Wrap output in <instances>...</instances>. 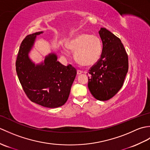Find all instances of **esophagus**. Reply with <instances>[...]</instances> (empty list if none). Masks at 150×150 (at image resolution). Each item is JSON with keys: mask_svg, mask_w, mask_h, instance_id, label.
<instances>
[{"mask_svg": "<svg viewBox=\"0 0 150 150\" xmlns=\"http://www.w3.org/2000/svg\"><path fill=\"white\" fill-rule=\"evenodd\" d=\"M77 73V75H81V74H82V71H81V70H79L78 69Z\"/></svg>", "mask_w": 150, "mask_h": 150, "instance_id": "obj_1", "label": "esophagus"}]
</instances>
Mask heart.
I'll return each mask as SVG.
<instances>
[{
	"mask_svg": "<svg viewBox=\"0 0 150 150\" xmlns=\"http://www.w3.org/2000/svg\"><path fill=\"white\" fill-rule=\"evenodd\" d=\"M68 48L75 51L76 60L83 66H91L100 58L103 52V43L96 35L80 33L73 36L62 46V53L69 56Z\"/></svg>",
	"mask_w": 150,
	"mask_h": 150,
	"instance_id": "obj_1",
	"label": "heart"
}]
</instances>
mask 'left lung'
<instances>
[{"label": "left lung", "mask_w": 150, "mask_h": 150, "mask_svg": "<svg viewBox=\"0 0 150 150\" xmlns=\"http://www.w3.org/2000/svg\"><path fill=\"white\" fill-rule=\"evenodd\" d=\"M98 33L103 52L90 69L88 86L96 99L104 101L113 97L122 88L128 70V57L121 40L114 34L104 28Z\"/></svg>", "instance_id": "8db88e82"}]
</instances>
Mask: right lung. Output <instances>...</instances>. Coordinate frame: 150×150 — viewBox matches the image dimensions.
Segmentation results:
<instances>
[{"mask_svg": "<svg viewBox=\"0 0 150 150\" xmlns=\"http://www.w3.org/2000/svg\"><path fill=\"white\" fill-rule=\"evenodd\" d=\"M43 31L29 35L22 40L19 49L16 71L28 97L44 107L55 108L64 104L69 97L77 70L71 64L65 66L57 60V55L51 53L43 61L35 64L29 53L37 35Z\"/></svg>", "mask_w": 150, "mask_h": 150, "instance_id": "right-lung-1", "label": "right lung"}]
</instances>
